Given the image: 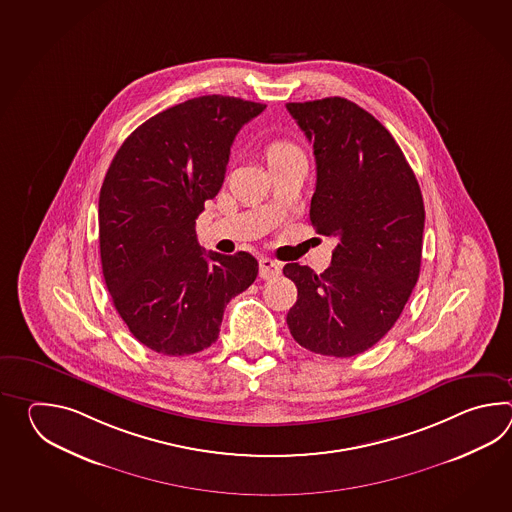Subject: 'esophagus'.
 <instances>
[{"instance_id": "34e87169", "label": "esophagus", "mask_w": 512, "mask_h": 512, "mask_svg": "<svg viewBox=\"0 0 512 512\" xmlns=\"http://www.w3.org/2000/svg\"><path fill=\"white\" fill-rule=\"evenodd\" d=\"M282 274V263L271 260V258H261L260 260V278L271 280Z\"/></svg>"}]
</instances>
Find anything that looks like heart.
Instances as JSON below:
<instances>
[{"mask_svg": "<svg viewBox=\"0 0 512 512\" xmlns=\"http://www.w3.org/2000/svg\"><path fill=\"white\" fill-rule=\"evenodd\" d=\"M294 153H300V150L294 146L293 142L276 141L269 146V159L283 157V155H294Z\"/></svg>", "mask_w": 512, "mask_h": 512, "instance_id": "1", "label": "heart"}]
</instances>
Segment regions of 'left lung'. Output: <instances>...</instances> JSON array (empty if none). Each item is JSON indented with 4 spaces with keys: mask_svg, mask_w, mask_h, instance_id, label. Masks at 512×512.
<instances>
[{
    "mask_svg": "<svg viewBox=\"0 0 512 512\" xmlns=\"http://www.w3.org/2000/svg\"><path fill=\"white\" fill-rule=\"evenodd\" d=\"M285 108L313 142L311 223L338 240L322 274L298 263L283 267L298 289L287 326L302 348L346 359L375 346L414 291L423 196L392 133L366 109L340 97Z\"/></svg>",
    "mask_w": 512,
    "mask_h": 512,
    "instance_id": "8db88e82",
    "label": "left lung"
}]
</instances>
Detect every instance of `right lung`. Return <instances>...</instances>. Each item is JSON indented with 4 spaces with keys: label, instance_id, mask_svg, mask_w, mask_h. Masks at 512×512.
Masks as SVG:
<instances>
[{
    "label": "right lung",
    "instance_id": "add662e5",
    "mask_svg": "<svg viewBox=\"0 0 512 512\" xmlns=\"http://www.w3.org/2000/svg\"><path fill=\"white\" fill-rule=\"evenodd\" d=\"M265 104L207 95L146 120L122 142L98 197L102 274L131 335L181 357L218 340L225 307L258 276L249 252L199 247L196 219L223 185L230 146Z\"/></svg>",
    "mask_w": 512,
    "mask_h": 512
}]
</instances>
